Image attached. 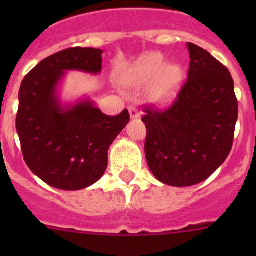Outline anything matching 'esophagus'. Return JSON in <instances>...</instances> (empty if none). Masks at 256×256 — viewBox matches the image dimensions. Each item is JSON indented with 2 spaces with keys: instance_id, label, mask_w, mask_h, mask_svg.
I'll return each instance as SVG.
<instances>
[{
  "instance_id": "esophagus-1",
  "label": "esophagus",
  "mask_w": 256,
  "mask_h": 256,
  "mask_svg": "<svg viewBox=\"0 0 256 256\" xmlns=\"http://www.w3.org/2000/svg\"><path fill=\"white\" fill-rule=\"evenodd\" d=\"M128 112H130V116L131 118H140V112L136 106H130L128 108Z\"/></svg>"
}]
</instances>
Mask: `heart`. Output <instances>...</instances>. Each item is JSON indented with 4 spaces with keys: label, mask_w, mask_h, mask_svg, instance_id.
Masks as SVG:
<instances>
[{
    "label": "heart",
    "mask_w": 256,
    "mask_h": 256,
    "mask_svg": "<svg viewBox=\"0 0 256 256\" xmlns=\"http://www.w3.org/2000/svg\"><path fill=\"white\" fill-rule=\"evenodd\" d=\"M182 70L177 66H167L161 54L152 53L132 69L128 82L132 84H150L154 82L151 89V100L156 104L168 105L176 98L182 82Z\"/></svg>",
    "instance_id": "b5f03b06"
}]
</instances>
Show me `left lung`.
<instances>
[{"instance_id":"left-lung-1","label":"left lung","mask_w":256,"mask_h":256,"mask_svg":"<svg viewBox=\"0 0 256 256\" xmlns=\"http://www.w3.org/2000/svg\"><path fill=\"white\" fill-rule=\"evenodd\" d=\"M187 82L170 108L144 106V154L154 176L168 186L203 182L230 154L238 100L228 68L203 48L187 43Z\"/></svg>"}]
</instances>
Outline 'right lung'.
Returning <instances> with one entry per match:
<instances>
[{
  "label": "right lung",
  "mask_w": 256,
  "mask_h": 256,
  "mask_svg": "<svg viewBox=\"0 0 256 256\" xmlns=\"http://www.w3.org/2000/svg\"><path fill=\"white\" fill-rule=\"evenodd\" d=\"M102 50L68 48L38 63L22 80L16 128L23 158L43 182L64 190L94 184L108 167V151L130 121L128 110L105 115L92 100L62 106L56 88L66 70L99 74Z\"/></svg>",
  "instance_id": "obj_1"
}]
</instances>
